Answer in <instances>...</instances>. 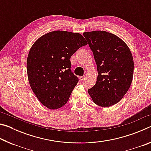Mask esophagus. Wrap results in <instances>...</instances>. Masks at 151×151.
<instances>
[{
	"label": "esophagus",
	"mask_w": 151,
	"mask_h": 151,
	"mask_svg": "<svg viewBox=\"0 0 151 151\" xmlns=\"http://www.w3.org/2000/svg\"><path fill=\"white\" fill-rule=\"evenodd\" d=\"M85 78V76H79V79H80V81H83L84 79Z\"/></svg>",
	"instance_id": "1"
}]
</instances>
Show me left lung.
Instances as JSON below:
<instances>
[{"instance_id": "left-lung-1", "label": "left lung", "mask_w": 151, "mask_h": 151, "mask_svg": "<svg viewBox=\"0 0 151 151\" xmlns=\"http://www.w3.org/2000/svg\"><path fill=\"white\" fill-rule=\"evenodd\" d=\"M97 65L96 84L88 90L94 103L109 107L121 100L131 85L134 62L126 43L103 30L83 33Z\"/></svg>"}]
</instances>
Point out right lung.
Instances as JSON below:
<instances>
[{"instance_id": "obj_1", "label": "right lung", "mask_w": 151, "mask_h": 151, "mask_svg": "<svg viewBox=\"0 0 151 151\" xmlns=\"http://www.w3.org/2000/svg\"><path fill=\"white\" fill-rule=\"evenodd\" d=\"M86 45L79 33L56 30L42 36L30 48L27 62L29 84L48 109H59L67 103L78 82L70 58Z\"/></svg>"}]
</instances>
